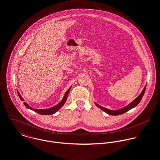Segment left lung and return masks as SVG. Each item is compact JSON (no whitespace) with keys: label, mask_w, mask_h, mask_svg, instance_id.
I'll return each instance as SVG.
<instances>
[{"label":"left lung","mask_w":160,"mask_h":160,"mask_svg":"<svg viewBox=\"0 0 160 160\" xmlns=\"http://www.w3.org/2000/svg\"><path fill=\"white\" fill-rule=\"evenodd\" d=\"M145 89H146V86L145 87V88L143 89V91H142V92L140 94V95L138 98H136L132 102H131L128 106H126L124 107H123L122 108L118 109V110H112L107 109V108H105V107L101 106H99V104H98L96 102H95V104L97 106V107L100 108L101 110L104 111L106 113H107L108 115H122V114H123L125 112H128V110H131V108H134V107H135L138 106V104L141 102V101L142 99V97H143V94H144L145 91Z\"/></svg>","instance_id":"8db88e82"}]
</instances>
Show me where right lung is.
<instances>
[{
  "label": "right lung",
  "mask_w": 160,
  "mask_h": 160,
  "mask_svg": "<svg viewBox=\"0 0 160 160\" xmlns=\"http://www.w3.org/2000/svg\"><path fill=\"white\" fill-rule=\"evenodd\" d=\"M71 88V87L67 90V91L66 92V93L64 94V96L63 99L61 100V101L59 103H58L57 105H56L55 106L53 107H51V108H46V109H36V108H33L29 106V105L28 104H27L26 102H24V104L28 108L31 109L32 110H34V112H36L38 114H40V115H52V114L55 113L57 111H58L62 107L64 106V104H65V102L67 100L68 94L69 92V91H70ZM17 92H18V96H19L20 99L22 101H24V99L21 97L20 93L19 92L18 90H17Z\"/></svg>",
  "instance_id": "obj_1"
}]
</instances>
